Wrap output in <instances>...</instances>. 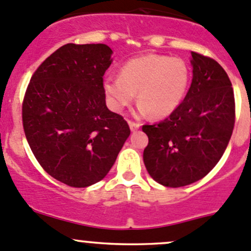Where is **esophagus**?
Listing matches in <instances>:
<instances>
[{"label": "esophagus", "instance_id": "obj_1", "mask_svg": "<svg viewBox=\"0 0 251 251\" xmlns=\"http://www.w3.org/2000/svg\"><path fill=\"white\" fill-rule=\"evenodd\" d=\"M128 126H130L131 131H136L141 127V124L135 123V121H128Z\"/></svg>", "mask_w": 251, "mask_h": 251}]
</instances>
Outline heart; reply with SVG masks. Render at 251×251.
<instances>
[{
	"mask_svg": "<svg viewBox=\"0 0 251 251\" xmlns=\"http://www.w3.org/2000/svg\"><path fill=\"white\" fill-rule=\"evenodd\" d=\"M189 81L191 69L182 58L144 54L124 63L120 76H105L103 91L114 111L121 113L130 107L137 93L140 113L159 119L178 108Z\"/></svg>",
	"mask_w": 251,
	"mask_h": 251,
	"instance_id": "1",
	"label": "heart"
}]
</instances>
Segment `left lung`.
I'll use <instances>...</instances> for the list:
<instances>
[{
    "label": "left lung",
    "mask_w": 251,
    "mask_h": 251,
    "mask_svg": "<svg viewBox=\"0 0 251 251\" xmlns=\"http://www.w3.org/2000/svg\"><path fill=\"white\" fill-rule=\"evenodd\" d=\"M191 54L193 78L183 102L165 120L142 126L149 140L143 151L147 171L173 188L206 176L224 155L234 127L228 75L212 58Z\"/></svg>",
    "instance_id": "8db88e82"
}]
</instances>
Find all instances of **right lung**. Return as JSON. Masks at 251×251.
Here are the masks:
<instances>
[{
  "mask_svg": "<svg viewBox=\"0 0 251 251\" xmlns=\"http://www.w3.org/2000/svg\"><path fill=\"white\" fill-rule=\"evenodd\" d=\"M107 45L68 44L36 69L23 100L25 137L45 171L70 187L104 178L130 136L125 119L105 104Z\"/></svg>",
  "mask_w": 251,
  "mask_h": 251,
  "instance_id": "right-lung-1",
  "label": "right lung"
}]
</instances>
